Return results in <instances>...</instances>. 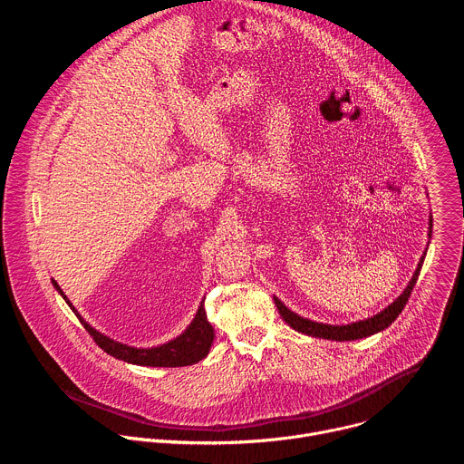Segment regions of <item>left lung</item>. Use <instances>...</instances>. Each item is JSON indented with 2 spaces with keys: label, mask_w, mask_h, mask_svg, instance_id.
I'll return each mask as SVG.
<instances>
[{
  "label": "left lung",
  "mask_w": 464,
  "mask_h": 464,
  "mask_svg": "<svg viewBox=\"0 0 464 464\" xmlns=\"http://www.w3.org/2000/svg\"><path fill=\"white\" fill-rule=\"evenodd\" d=\"M431 229H433V218L430 215V220H428V238H431ZM428 246H430V240H428ZM428 246L419 260V266L413 274V277L410 279L408 286L404 288V292L396 297L391 304H387L383 310H380L378 314L367 317V319H360V321H353V323H347V324H328V323H317V321H312L308 317H303L299 314H295L294 310H290L279 297L274 295V301H276V306L281 314V317L294 328L297 330V333L301 334H306V336H312V338H319V340H330V342H354V340H362V338H369L372 334H378L382 333V330H385L396 317H399V314L404 310L411 292H413V286L419 279V274H420V268L424 264V258H426V251H428Z\"/></svg>",
  "instance_id": "obj_1"
}]
</instances>
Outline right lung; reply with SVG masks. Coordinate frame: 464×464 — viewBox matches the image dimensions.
Segmentation results:
<instances>
[{
    "label": "right lung",
    "instance_id": "1",
    "mask_svg": "<svg viewBox=\"0 0 464 464\" xmlns=\"http://www.w3.org/2000/svg\"><path fill=\"white\" fill-rule=\"evenodd\" d=\"M54 290L62 295V299L68 303V306L73 310V314L79 317V321L84 324V328L90 333V336L95 340V343L108 353L110 356L122 360L131 365H143V367H185L198 363L204 360L211 345L215 342V330L211 323L208 321L206 310H204V301L198 306V312L194 319L188 323V326L183 330L179 336H176L170 342H165L156 347H131L126 343H121L102 333H99L97 328H93L73 306V303L68 299V295L63 294V290L58 286L54 279H51Z\"/></svg>",
    "mask_w": 464,
    "mask_h": 464
}]
</instances>
